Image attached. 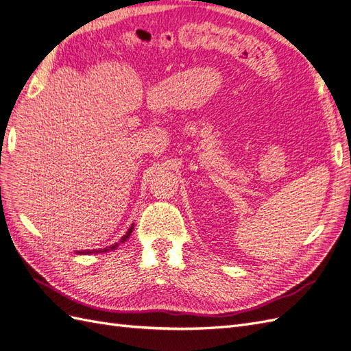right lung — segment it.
<instances>
[{
  "instance_id": "add662e5",
  "label": "right lung",
  "mask_w": 351,
  "mask_h": 351,
  "mask_svg": "<svg viewBox=\"0 0 351 351\" xmlns=\"http://www.w3.org/2000/svg\"><path fill=\"white\" fill-rule=\"evenodd\" d=\"M133 228H134V224H132V227L127 230V232L121 237V240L119 243H114L112 245H108V247H104V249H99V250H97V249L95 250H82V252H75V253L76 254H90V253H107L110 250H115L121 243H124L130 237V234H132V232H133Z\"/></svg>"
}]
</instances>
